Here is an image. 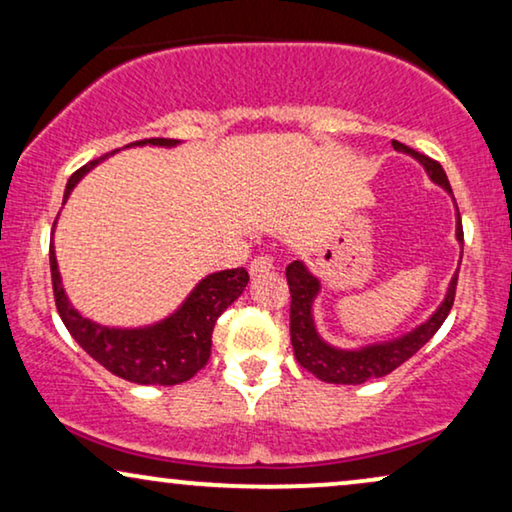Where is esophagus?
Masks as SVG:
<instances>
[{"label":"esophagus","instance_id":"34e87169","mask_svg":"<svg viewBox=\"0 0 512 512\" xmlns=\"http://www.w3.org/2000/svg\"><path fill=\"white\" fill-rule=\"evenodd\" d=\"M275 268V263H272V258L270 256H254L251 258V263H249V272L251 275H263V272H268V270H272Z\"/></svg>","mask_w":512,"mask_h":512}]
</instances>
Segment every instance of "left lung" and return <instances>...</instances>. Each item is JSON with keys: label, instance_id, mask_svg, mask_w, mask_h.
Here are the masks:
<instances>
[{"label": "left lung", "instance_id": "left-lung-1", "mask_svg": "<svg viewBox=\"0 0 512 512\" xmlns=\"http://www.w3.org/2000/svg\"><path fill=\"white\" fill-rule=\"evenodd\" d=\"M391 144H394L396 151L408 153V156L419 160V163L424 165V170L429 172V177L452 195L450 181H447V174L443 167H440V163L431 160L429 156H424V153H417L415 149H410V146H405L401 142H391ZM457 240L461 247H464V228H461L459 209H457ZM457 277L459 272L452 277L450 286H447L445 300L440 303L438 310L433 312L422 326H417L415 331L405 333L396 340L377 342V345H368L361 349H338L321 340V335L317 333V326H314L312 303L321 289L319 279L305 268L303 261H293L289 263V268H286V282H289V291H291L293 354H296L298 363L305 370H310L314 377H319V380L331 382V384H363L368 380H375V377L389 375L391 370H396L401 363L408 361L412 354H417L419 349H422L426 342L436 335L438 328L443 326V321L452 310L454 291H457Z\"/></svg>", "mask_w": 512, "mask_h": 512}]
</instances>
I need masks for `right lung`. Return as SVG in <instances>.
I'll list each match as a JSON object with an SVG mask.
<instances>
[{
	"label": "right lung",
	"mask_w": 512,
	"mask_h": 512,
	"mask_svg": "<svg viewBox=\"0 0 512 512\" xmlns=\"http://www.w3.org/2000/svg\"><path fill=\"white\" fill-rule=\"evenodd\" d=\"M177 146L179 139L151 137L139 139L128 146ZM116 153V151H111ZM111 153L90 160L81 170H76L67 181L65 198L67 202L72 188L79 184L83 174L93 170L97 163L109 158ZM55 226V223H53ZM51 279L55 307L62 324L72 333V338L93 356V359L123 380L135 384H160V387H172L181 384L207 366L209 354H212V333L216 319L226 312L242 296L244 286L249 282V272L244 268L221 270L207 275L195 286L181 307L170 317L144 328H109L95 321L81 317L67 300L62 289V279L58 272V261L51 244Z\"/></svg>",
	"instance_id": "add662e5"
}]
</instances>
